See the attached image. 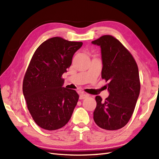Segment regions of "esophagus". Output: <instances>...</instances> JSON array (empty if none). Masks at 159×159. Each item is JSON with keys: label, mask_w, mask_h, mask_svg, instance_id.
I'll list each match as a JSON object with an SVG mask.
<instances>
[{"label": "esophagus", "mask_w": 159, "mask_h": 159, "mask_svg": "<svg viewBox=\"0 0 159 159\" xmlns=\"http://www.w3.org/2000/svg\"><path fill=\"white\" fill-rule=\"evenodd\" d=\"M88 97H89V95L87 94H84V93H80L79 98H80V99H86Z\"/></svg>", "instance_id": "1"}]
</instances>
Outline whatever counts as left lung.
Masks as SVG:
<instances>
[{"mask_svg": "<svg viewBox=\"0 0 159 159\" xmlns=\"http://www.w3.org/2000/svg\"><path fill=\"white\" fill-rule=\"evenodd\" d=\"M92 43L101 47V77L107 82L109 93L104 101L96 96L93 119L101 128L108 131L119 129L131 118L140 94L138 65L131 53L112 35H103Z\"/></svg>", "mask_w": 159, "mask_h": 159, "instance_id": "1", "label": "left lung"}]
</instances>
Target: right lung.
Instances as JSON below:
<instances>
[{
    "mask_svg": "<svg viewBox=\"0 0 159 159\" xmlns=\"http://www.w3.org/2000/svg\"><path fill=\"white\" fill-rule=\"evenodd\" d=\"M83 42L60 37L45 41L32 56L24 76L23 93L32 118L40 128L56 130L70 120L79 96L62 87V76Z\"/></svg>",
    "mask_w": 159,
    "mask_h": 159,
    "instance_id": "add662e5",
    "label": "right lung"
}]
</instances>
